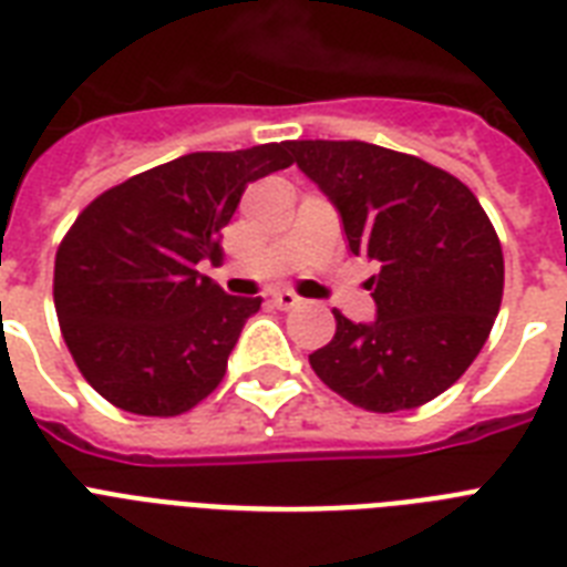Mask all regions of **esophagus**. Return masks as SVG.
<instances>
[{"instance_id":"esophagus-1","label":"esophagus","mask_w":567,"mask_h":567,"mask_svg":"<svg viewBox=\"0 0 567 567\" xmlns=\"http://www.w3.org/2000/svg\"><path fill=\"white\" fill-rule=\"evenodd\" d=\"M270 300H274L276 309H293V306H300V297L293 291H288V288H282V291H274L270 293Z\"/></svg>"}]
</instances>
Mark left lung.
Instances as JSON below:
<instances>
[{"label": "left lung", "mask_w": 567, "mask_h": 567, "mask_svg": "<svg viewBox=\"0 0 567 567\" xmlns=\"http://www.w3.org/2000/svg\"><path fill=\"white\" fill-rule=\"evenodd\" d=\"M293 162L336 203L368 279L373 323L336 315L311 371L364 412H403L444 394L471 368L503 300V247L453 173L364 141H291Z\"/></svg>", "instance_id": "1"}]
</instances>
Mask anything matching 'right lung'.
<instances>
[{
	"instance_id": "add662e5",
	"label": "right lung",
	"mask_w": 567,
	"mask_h": 567,
	"mask_svg": "<svg viewBox=\"0 0 567 567\" xmlns=\"http://www.w3.org/2000/svg\"><path fill=\"white\" fill-rule=\"evenodd\" d=\"M291 167L288 141L190 153L100 194L55 252L58 323L75 368L123 412L176 417L203 403L261 297H231L196 270L249 182Z\"/></svg>"
}]
</instances>
